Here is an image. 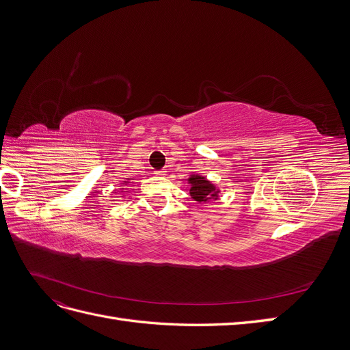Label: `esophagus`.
<instances>
[{
  "instance_id": "1",
  "label": "esophagus",
  "mask_w": 350,
  "mask_h": 350,
  "mask_svg": "<svg viewBox=\"0 0 350 350\" xmlns=\"http://www.w3.org/2000/svg\"><path fill=\"white\" fill-rule=\"evenodd\" d=\"M154 174L157 176H163V175H166V171H165V169H162V171H154Z\"/></svg>"
}]
</instances>
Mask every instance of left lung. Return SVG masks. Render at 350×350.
<instances>
[{
	"label": "left lung",
	"instance_id": "left-lung-1",
	"mask_svg": "<svg viewBox=\"0 0 350 350\" xmlns=\"http://www.w3.org/2000/svg\"><path fill=\"white\" fill-rule=\"evenodd\" d=\"M187 183L189 184V197L197 201L198 204L208 203V201H216L220 197V188L213 181L207 179L204 175L191 172L187 179Z\"/></svg>",
	"mask_w": 350,
	"mask_h": 350
}]
</instances>
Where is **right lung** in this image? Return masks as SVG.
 I'll return each instance as SVG.
<instances>
[{
  "instance_id": "obj_1",
  "label": "right lung",
  "mask_w": 350,
  "mask_h": 350,
  "mask_svg": "<svg viewBox=\"0 0 350 350\" xmlns=\"http://www.w3.org/2000/svg\"><path fill=\"white\" fill-rule=\"evenodd\" d=\"M133 179H134V178H124V181H122V184H121V191H118L122 197H125V194L129 193V191H126V189H129V188H125V187L129 185V184L133 181Z\"/></svg>"
}]
</instances>
